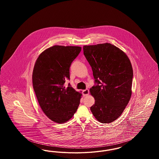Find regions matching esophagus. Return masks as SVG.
<instances>
[{"label":"esophagus","mask_w":159,"mask_h":159,"mask_svg":"<svg viewBox=\"0 0 159 159\" xmlns=\"http://www.w3.org/2000/svg\"><path fill=\"white\" fill-rule=\"evenodd\" d=\"M89 91L88 89H86L84 90H83L82 91V93H83V96H87L89 95Z\"/></svg>","instance_id":"esophagus-1"}]
</instances>
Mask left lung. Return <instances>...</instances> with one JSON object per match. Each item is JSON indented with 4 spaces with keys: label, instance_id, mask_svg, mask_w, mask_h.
<instances>
[{
    "label": "left lung",
    "instance_id": "1",
    "mask_svg": "<svg viewBox=\"0 0 159 159\" xmlns=\"http://www.w3.org/2000/svg\"><path fill=\"white\" fill-rule=\"evenodd\" d=\"M83 48L95 83L90 89L95 98L91 111L101 123L113 122L120 116L131 97V62L126 53L111 43L86 45Z\"/></svg>",
    "mask_w": 159,
    "mask_h": 159
}]
</instances>
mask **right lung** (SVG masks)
<instances>
[{
  "instance_id": "obj_1",
  "label": "right lung",
  "mask_w": 159,
  "mask_h": 159,
  "mask_svg": "<svg viewBox=\"0 0 159 159\" xmlns=\"http://www.w3.org/2000/svg\"><path fill=\"white\" fill-rule=\"evenodd\" d=\"M80 46L55 45L40 54L35 62L32 79L39 104L46 116L57 123L69 120L76 113L82 94L66 80L70 67L80 52Z\"/></svg>"
}]
</instances>
